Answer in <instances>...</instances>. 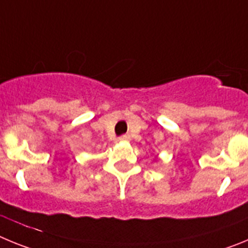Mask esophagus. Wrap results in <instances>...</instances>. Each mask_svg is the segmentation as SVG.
<instances>
[{"instance_id": "34e87169", "label": "esophagus", "mask_w": 248, "mask_h": 248, "mask_svg": "<svg viewBox=\"0 0 248 248\" xmlns=\"http://www.w3.org/2000/svg\"><path fill=\"white\" fill-rule=\"evenodd\" d=\"M129 139H130V137H129V135H122V137L119 138L120 141H128Z\"/></svg>"}]
</instances>
